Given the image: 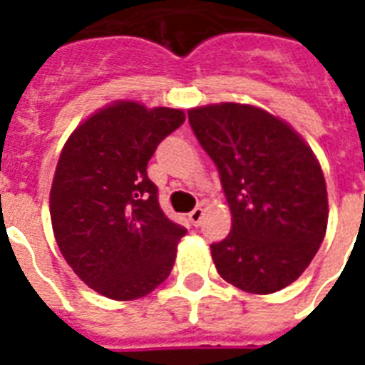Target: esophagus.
I'll list each match as a JSON object with an SVG mask.
<instances>
[{
    "mask_svg": "<svg viewBox=\"0 0 365 365\" xmlns=\"http://www.w3.org/2000/svg\"><path fill=\"white\" fill-rule=\"evenodd\" d=\"M202 216H205V212H202V208H195L191 214H189V222L193 223L195 227H199L200 222H202Z\"/></svg>",
    "mask_w": 365,
    "mask_h": 365,
    "instance_id": "esophagus-1",
    "label": "esophagus"
}]
</instances>
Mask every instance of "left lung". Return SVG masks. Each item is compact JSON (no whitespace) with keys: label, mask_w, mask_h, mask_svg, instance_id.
Returning <instances> with one entry per match:
<instances>
[{"label":"left lung","mask_w":365,"mask_h":365,"mask_svg":"<svg viewBox=\"0 0 365 365\" xmlns=\"http://www.w3.org/2000/svg\"><path fill=\"white\" fill-rule=\"evenodd\" d=\"M200 145L217 166L231 233L210 246L220 277L267 295L303 274L328 229L322 166L294 126L252 104L189 110Z\"/></svg>","instance_id":"1"}]
</instances>
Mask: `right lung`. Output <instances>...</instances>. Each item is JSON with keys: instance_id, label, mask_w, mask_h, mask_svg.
Segmentation results:
<instances>
[{"instance_id": "obj_1", "label": "right lung", "mask_w": 365, "mask_h": 365, "mask_svg": "<svg viewBox=\"0 0 365 365\" xmlns=\"http://www.w3.org/2000/svg\"><path fill=\"white\" fill-rule=\"evenodd\" d=\"M185 121L174 108L115 100L66 140L51 185V223L60 252L88 288L140 299L170 274L187 229L165 216L148 163Z\"/></svg>"}]
</instances>
